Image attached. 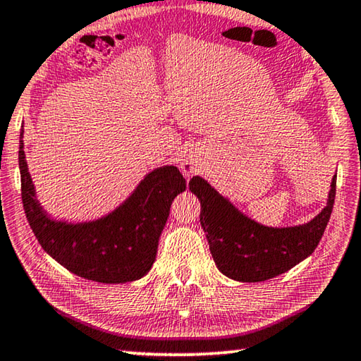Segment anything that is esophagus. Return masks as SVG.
<instances>
[{"label": "esophagus", "instance_id": "esophagus-1", "mask_svg": "<svg viewBox=\"0 0 361 361\" xmlns=\"http://www.w3.org/2000/svg\"><path fill=\"white\" fill-rule=\"evenodd\" d=\"M180 168H182V173H184L187 177L197 174L198 169H200L198 163L193 161V160H184L180 164Z\"/></svg>", "mask_w": 361, "mask_h": 361}]
</instances>
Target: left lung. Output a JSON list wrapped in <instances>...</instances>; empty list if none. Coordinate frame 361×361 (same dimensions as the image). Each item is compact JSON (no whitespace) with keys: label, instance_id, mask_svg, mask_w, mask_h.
I'll list each match as a JSON object with an SVG mask.
<instances>
[{"label":"left lung","instance_id":"1","mask_svg":"<svg viewBox=\"0 0 361 361\" xmlns=\"http://www.w3.org/2000/svg\"><path fill=\"white\" fill-rule=\"evenodd\" d=\"M190 190L200 198V222L217 268L230 279L262 282L292 269L317 247L333 211L336 177L325 209L292 228H269L247 219L198 176Z\"/></svg>","mask_w":361,"mask_h":361}]
</instances>
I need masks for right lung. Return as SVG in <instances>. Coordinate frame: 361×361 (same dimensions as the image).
<instances>
[{"instance_id":"add662e5","label":"right lung","mask_w":361,"mask_h":361,"mask_svg":"<svg viewBox=\"0 0 361 361\" xmlns=\"http://www.w3.org/2000/svg\"><path fill=\"white\" fill-rule=\"evenodd\" d=\"M18 166L25 216L41 247L73 274L103 283L131 282L149 273L171 203L187 188L179 169L164 166L145 176L136 192L107 217L68 225L50 220L35 200L22 141Z\"/></svg>"}]
</instances>
